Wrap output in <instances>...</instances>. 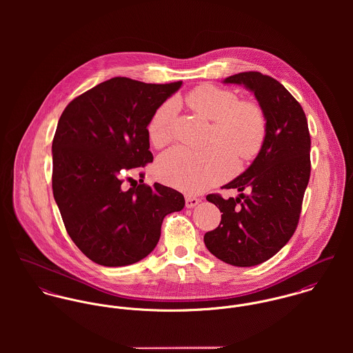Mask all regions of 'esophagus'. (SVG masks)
<instances>
[{
    "mask_svg": "<svg viewBox=\"0 0 353 353\" xmlns=\"http://www.w3.org/2000/svg\"><path fill=\"white\" fill-rule=\"evenodd\" d=\"M186 208H194L200 203V199H196V197H186Z\"/></svg>",
    "mask_w": 353,
    "mask_h": 353,
    "instance_id": "esophagus-1",
    "label": "esophagus"
}]
</instances>
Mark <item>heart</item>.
<instances>
[{"label": "heart", "mask_w": 353, "mask_h": 353, "mask_svg": "<svg viewBox=\"0 0 353 353\" xmlns=\"http://www.w3.org/2000/svg\"><path fill=\"white\" fill-rule=\"evenodd\" d=\"M186 104L212 123L209 144L203 152L183 147L172 148L160 156L156 175L164 183L196 194L224 181L235 168V159L250 160L262 148L266 136V117L254 101H239L230 90L214 85H200L189 92ZM176 103L161 104L148 123V136L157 148L172 139Z\"/></svg>", "instance_id": "heart-1"}]
</instances>
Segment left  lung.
I'll return each mask as SVG.
<instances>
[{
    "mask_svg": "<svg viewBox=\"0 0 353 353\" xmlns=\"http://www.w3.org/2000/svg\"><path fill=\"white\" fill-rule=\"evenodd\" d=\"M223 83L243 85L254 94L266 117V136L250 167L223 186L241 194L228 200L206 197L223 214L203 242L223 262L246 268L272 258L294 235L310 179L311 140L302 105L277 80L243 72ZM243 190L251 194L245 196Z\"/></svg>",
    "mask_w": 353,
    "mask_h": 353,
    "instance_id": "obj_1",
    "label": "left lung"
}]
</instances>
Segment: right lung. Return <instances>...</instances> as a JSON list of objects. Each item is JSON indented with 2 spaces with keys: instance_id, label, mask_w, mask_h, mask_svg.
<instances>
[{
  "instance_id": "1",
  "label": "right lung",
  "mask_w": 353,
  "mask_h": 353,
  "mask_svg": "<svg viewBox=\"0 0 353 353\" xmlns=\"http://www.w3.org/2000/svg\"><path fill=\"white\" fill-rule=\"evenodd\" d=\"M182 81L147 84L114 77L70 101L52 140V194L74 245L103 266L145 258L163 219L185 206L167 186L122 189V174L152 163L148 123Z\"/></svg>"
}]
</instances>
